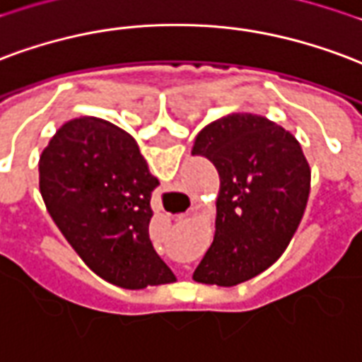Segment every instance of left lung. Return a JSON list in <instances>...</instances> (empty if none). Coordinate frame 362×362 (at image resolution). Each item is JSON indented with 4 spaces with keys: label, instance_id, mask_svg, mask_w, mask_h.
<instances>
[{
    "label": "left lung",
    "instance_id": "1",
    "mask_svg": "<svg viewBox=\"0 0 362 362\" xmlns=\"http://www.w3.org/2000/svg\"><path fill=\"white\" fill-rule=\"evenodd\" d=\"M192 155L207 157L221 176L215 240L194 280L245 282L269 269L296 234L309 199V163L288 130L251 113L207 124Z\"/></svg>",
    "mask_w": 362,
    "mask_h": 362
}]
</instances>
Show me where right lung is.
I'll list each match as a JSON object with an SVG mask.
<instances>
[{"label":"right lung","instance_id":"add662e5","mask_svg":"<svg viewBox=\"0 0 362 362\" xmlns=\"http://www.w3.org/2000/svg\"><path fill=\"white\" fill-rule=\"evenodd\" d=\"M157 186L132 136L95 117L65 122L40 157V192L66 242L127 290L176 280L149 240Z\"/></svg>","mask_w":362,"mask_h":362}]
</instances>
